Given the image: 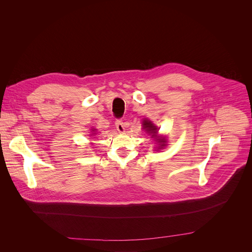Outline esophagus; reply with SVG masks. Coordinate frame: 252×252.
I'll list each match as a JSON object with an SVG mask.
<instances>
[{
    "label": "esophagus",
    "mask_w": 252,
    "mask_h": 252,
    "mask_svg": "<svg viewBox=\"0 0 252 252\" xmlns=\"http://www.w3.org/2000/svg\"><path fill=\"white\" fill-rule=\"evenodd\" d=\"M125 123L123 122V121H121V120H118L117 122H116V127H117V129H118V131L119 132H125Z\"/></svg>",
    "instance_id": "34e87169"
}]
</instances>
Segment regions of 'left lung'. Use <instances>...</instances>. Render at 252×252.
Listing matches in <instances>:
<instances>
[{
  "mask_svg": "<svg viewBox=\"0 0 252 252\" xmlns=\"http://www.w3.org/2000/svg\"><path fill=\"white\" fill-rule=\"evenodd\" d=\"M143 128H146L148 131H150L151 133H153V136H155L158 132V127L156 126L153 125L152 122H149V121H145L143 122ZM158 140L161 143L160 147H164V142H165V139L164 138H158Z\"/></svg>",
  "mask_w": 252,
  "mask_h": 252,
  "instance_id": "left-lung-1",
  "label": "left lung"
}]
</instances>
